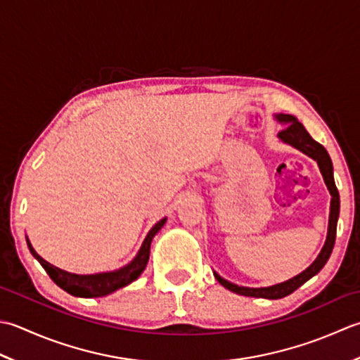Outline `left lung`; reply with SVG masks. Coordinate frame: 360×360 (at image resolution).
<instances>
[{
	"label": "left lung",
	"instance_id": "left-lung-1",
	"mask_svg": "<svg viewBox=\"0 0 360 360\" xmlns=\"http://www.w3.org/2000/svg\"><path fill=\"white\" fill-rule=\"evenodd\" d=\"M276 120L285 124V127L280 131V134H278V136H280L284 143L293 146V148H297L298 150H302L303 153H306V155H309L311 158L317 161L320 172L323 175V180L326 183L329 193L333 195V199H331V212H329V226H328L326 242L323 248H321L320 255L317 256V259H315L311 266L304 270V272L293 276L289 281H284L276 285H270V288H259V289L240 288V285L226 281L222 276L214 274L216 280L221 283L224 288H226L234 293H239V295H245V297H261V298H270V300H278V298L290 295L293 290H297L300 285H303L307 280H311L314 275H317L320 270L323 269L326 261L329 259V256L333 253L334 242H335V231H337V219H339V211H340V197L334 183L333 161L329 158L326 149L320 143L315 141L309 134H307V130L303 127V124L298 122L295 116L281 113V115H276Z\"/></svg>",
	"mask_w": 360,
	"mask_h": 360
}]
</instances>
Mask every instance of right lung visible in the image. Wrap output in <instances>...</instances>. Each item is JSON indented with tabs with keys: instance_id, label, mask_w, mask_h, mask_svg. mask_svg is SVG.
Listing matches in <instances>:
<instances>
[{
	"instance_id": "right-lung-1",
	"label": "right lung",
	"mask_w": 360,
	"mask_h": 360,
	"mask_svg": "<svg viewBox=\"0 0 360 360\" xmlns=\"http://www.w3.org/2000/svg\"><path fill=\"white\" fill-rule=\"evenodd\" d=\"M165 222H166V217L161 219L160 222H157L152 226V230L148 233V236H146L143 245L139 248V252L134 261L127 264L126 267L115 270V272H108V274L76 275V274L65 272V270L58 269L53 266V264H49L48 261L43 259L41 256L34 250L29 240H27V247L34 255V258L41 264L43 269L46 270V274L49 275L51 280H53L60 289L67 290L75 297H104V295H108V293L124 288V285L130 284L131 281H135L136 278L143 274V270L146 269V264L149 261L150 242L161 226L165 225Z\"/></svg>"
}]
</instances>
